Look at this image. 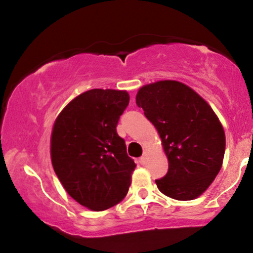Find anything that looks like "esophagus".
<instances>
[{
	"instance_id": "obj_1",
	"label": "esophagus",
	"mask_w": 253,
	"mask_h": 253,
	"mask_svg": "<svg viewBox=\"0 0 253 253\" xmlns=\"http://www.w3.org/2000/svg\"><path fill=\"white\" fill-rule=\"evenodd\" d=\"M146 159H147V155H146V152H144V155L140 157V159H139V162H140V164H145L146 163Z\"/></svg>"
}]
</instances>
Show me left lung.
Here are the masks:
<instances>
[{
	"instance_id": "8db88e82",
	"label": "left lung",
	"mask_w": 253,
	"mask_h": 253,
	"mask_svg": "<svg viewBox=\"0 0 253 253\" xmlns=\"http://www.w3.org/2000/svg\"><path fill=\"white\" fill-rule=\"evenodd\" d=\"M136 104L158 130L169 161L157 187L171 199L189 201L207 189L221 169L226 139L222 125L197 92L177 81L139 89Z\"/></svg>"
}]
</instances>
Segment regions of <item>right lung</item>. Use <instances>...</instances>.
Listing matches in <instances>:
<instances>
[{"label":"right lung","instance_id":"right-lung-1","mask_svg":"<svg viewBox=\"0 0 253 253\" xmlns=\"http://www.w3.org/2000/svg\"><path fill=\"white\" fill-rule=\"evenodd\" d=\"M128 103L124 90L91 89L74 98L54 121V172L69 195L91 211L108 210L128 191L135 163L117 132Z\"/></svg>","mask_w":253,"mask_h":253}]
</instances>
